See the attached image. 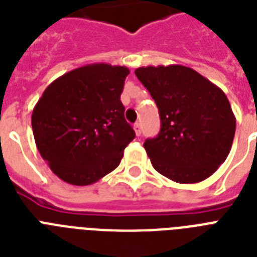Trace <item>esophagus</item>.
<instances>
[{
	"label": "esophagus",
	"mask_w": 257,
	"mask_h": 257,
	"mask_svg": "<svg viewBox=\"0 0 257 257\" xmlns=\"http://www.w3.org/2000/svg\"><path fill=\"white\" fill-rule=\"evenodd\" d=\"M133 129H135L136 136H141V124H140V122H136V124L133 125Z\"/></svg>",
	"instance_id": "obj_1"
}]
</instances>
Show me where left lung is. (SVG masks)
I'll return each instance as SVG.
<instances>
[{
    "mask_svg": "<svg viewBox=\"0 0 257 257\" xmlns=\"http://www.w3.org/2000/svg\"><path fill=\"white\" fill-rule=\"evenodd\" d=\"M136 76L157 104L161 129L144 148L153 168L178 183L214 174L232 147L236 120L222 89L179 64L148 66Z\"/></svg>",
    "mask_w": 257,
    "mask_h": 257,
    "instance_id": "1",
    "label": "left lung"
}]
</instances>
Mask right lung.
<instances>
[{"mask_svg": "<svg viewBox=\"0 0 257 257\" xmlns=\"http://www.w3.org/2000/svg\"><path fill=\"white\" fill-rule=\"evenodd\" d=\"M129 70L87 64L55 79L31 116L42 158L64 182L92 185L117 168L135 131L120 95Z\"/></svg>", "mask_w": 257, "mask_h": 257, "instance_id": "right-lung-1", "label": "right lung"}]
</instances>
